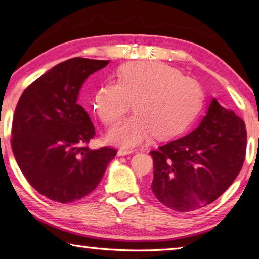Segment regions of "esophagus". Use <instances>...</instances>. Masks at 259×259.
<instances>
[{"instance_id":"34e87169","label":"esophagus","mask_w":259,"mask_h":259,"mask_svg":"<svg viewBox=\"0 0 259 259\" xmlns=\"http://www.w3.org/2000/svg\"><path fill=\"white\" fill-rule=\"evenodd\" d=\"M134 151H128V150H119L117 151V156H125L129 154H133Z\"/></svg>"}]
</instances>
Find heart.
<instances>
[{
  "mask_svg": "<svg viewBox=\"0 0 259 259\" xmlns=\"http://www.w3.org/2000/svg\"><path fill=\"white\" fill-rule=\"evenodd\" d=\"M134 103L135 115L108 134V142L131 148L155 135L168 139L181 134L202 107V91L191 78L160 61H139L117 71V83H106L94 98V108L106 125L119 122Z\"/></svg>",
  "mask_w": 259,
  "mask_h": 259,
  "instance_id": "heart-1",
  "label": "heart"
}]
</instances>
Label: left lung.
<instances>
[{
	"label": "left lung",
	"mask_w": 259,
	"mask_h": 259,
	"mask_svg": "<svg viewBox=\"0 0 259 259\" xmlns=\"http://www.w3.org/2000/svg\"><path fill=\"white\" fill-rule=\"evenodd\" d=\"M244 122L212 98L200 124L186 136L152 151L151 191L165 207L190 212L217 200L242 168Z\"/></svg>",
	"instance_id": "obj_1"
}]
</instances>
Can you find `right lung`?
<instances>
[{"label":"right lung","instance_id":"right-lung-1","mask_svg":"<svg viewBox=\"0 0 259 259\" xmlns=\"http://www.w3.org/2000/svg\"><path fill=\"white\" fill-rule=\"evenodd\" d=\"M109 60L63 61L25 89L12 121L11 146L28 183L52 201L84 198L102 181L116 155L114 148L91 150L89 114L77 104L83 83Z\"/></svg>","mask_w":259,"mask_h":259}]
</instances>
